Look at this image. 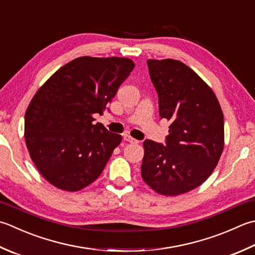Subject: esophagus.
Segmentation results:
<instances>
[{
  "instance_id": "1",
  "label": "esophagus",
  "mask_w": 255,
  "mask_h": 255,
  "mask_svg": "<svg viewBox=\"0 0 255 255\" xmlns=\"http://www.w3.org/2000/svg\"><path fill=\"white\" fill-rule=\"evenodd\" d=\"M124 140L126 141V142H130V143H136V142H137L136 139L131 138L130 136H128V134H125V136H124Z\"/></svg>"
}]
</instances>
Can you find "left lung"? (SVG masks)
Masks as SVG:
<instances>
[{
	"label": "left lung",
	"instance_id": "left-lung-1",
	"mask_svg": "<svg viewBox=\"0 0 255 255\" xmlns=\"http://www.w3.org/2000/svg\"><path fill=\"white\" fill-rule=\"evenodd\" d=\"M159 115L171 123L166 146L143 141L141 177L152 190L179 196L200 186L217 167L224 147V122L212 89L176 59H148Z\"/></svg>",
	"mask_w": 255,
	"mask_h": 255
}]
</instances>
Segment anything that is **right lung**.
I'll use <instances>...</instances> for the list:
<instances>
[{"instance_id":"add662e5","label":"right lung","mask_w":255,"mask_h":255,"mask_svg":"<svg viewBox=\"0 0 255 255\" xmlns=\"http://www.w3.org/2000/svg\"><path fill=\"white\" fill-rule=\"evenodd\" d=\"M134 67L129 58L83 56L55 72L25 113L24 138L39 173L58 189L82 190L101 176L122 136L94 124Z\"/></svg>"}]
</instances>
